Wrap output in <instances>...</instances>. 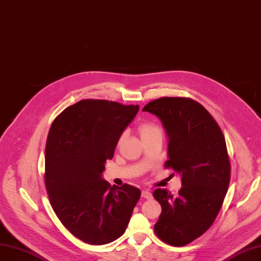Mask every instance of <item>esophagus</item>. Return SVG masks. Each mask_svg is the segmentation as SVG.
<instances>
[{
    "mask_svg": "<svg viewBox=\"0 0 261 261\" xmlns=\"http://www.w3.org/2000/svg\"><path fill=\"white\" fill-rule=\"evenodd\" d=\"M142 197L145 198V199H151L152 195H151V193H150V191H148V190H143V191H142Z\"/></svg>",
    "mask_w": 261,
    "mask_h": 261,
    "instance_id": "34e87169",
    "label": "esophagus"
}]
</instances>
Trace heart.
Masks as SVG:
<instances>
[{"label": "heart", "instance_id": "heart-1", "mask_svg": "<svg viewBox=\"0 0 261 261\" xmlns=\"http://www.w3.org/2000/svg\"><path fill=\"white\" fill-rule=\"evenodd\" d=\"M138 131L141 135L142 140L148 138V137H152V135H155V134H161L160 129H159L155 126V124L152 123V122H142V123H140L139 127H138ZM123 138H124L123 134H121L120 137L118 138V140H117V145L118 146L122 143Z\"/></svg>", "mask_w": 261, "mask_h": 261}]
</instances>
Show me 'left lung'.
<instances>
[{"instance_id":"obj_1","label":"left lung","mask_w":261,"mask_h":261,"mask_svg":"<svg viewBox=\"0 0 261 261\" xmlns=\"http://www.w3.org/2000/svg\"><path fill=\"white\" fill-rule=\"evenodd\" d=\"M143 111L161 119L168 137L165 167L182 181L177 196L154 190L162 207L154 232L169 245L184 246L210 228L227 193L230 161L225 138L210 113L193 99L163 97Z\"/></svg>"}]
</instances>
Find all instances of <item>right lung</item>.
<instances>
[{
    "mask_svg": "<svg viewBox=\"0 0 261 261\" xmlns=\"http://www.w3.org/2000/svg\"><path fill=\"white\" fill-rule=\"evenodd\" d=\"M139 106L85 99L65 109L50 128L44 184L50 203L65 227L81 241L102 245L126 230L140 189L102 179L117 140Z\"/></svg>",
    "mask_w": 261,
    "mask_h": 261,
    "instance_id": "add662e5",
    "label": "right lung"
}]
</instances>
